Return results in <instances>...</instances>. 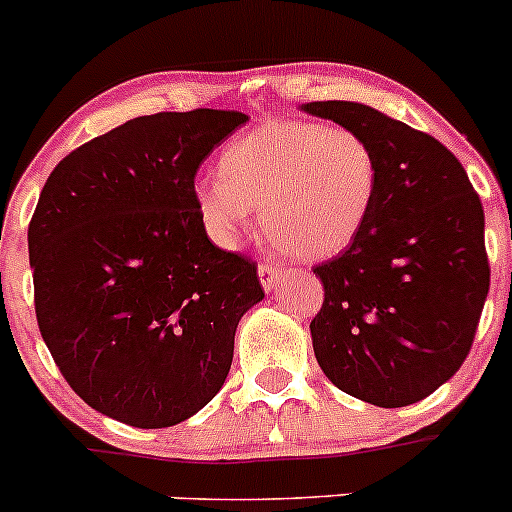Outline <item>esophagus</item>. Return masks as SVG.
<instances>
[{
    "mask_svg": "<svg viewBox=\"0 0 512 512\" xmlns=\"http://www.w3.org/2000/svg\"><path fill=\"white\" fill-rule=\"evenodd\" d=\"M257 275H260L262 287L270 292V290H275L277 285H280L282 275H285V272H282L280 265H260V267H257Z\"/></svg>",
    "mask_w": 512,
    "mask_h": 512,
    "instance_id": "34e87169",
    "label": "esophagus"
}]
</instances>
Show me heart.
Listing matches in <instances>:
<instances>
[{
    "mask_svg": "<svg viewBox=\"0 0 512 512\" xmlns=\"http://www.w3.org/2000/svg\"><path fill=\"white\" fill-rule=\"evenodd\" d=\"M377 157L360 132L310 119H272L222 150L220 175H200L195 205L217 240H235L262 210L272 245L297 260L345 250L377 197Z\"/></svg>",
    "mask_w": 512,
    "mask_h": 512,
    "instance_id": "b5f03b06",
    "label": "heart"
}]
</instances>
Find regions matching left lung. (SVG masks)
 Wrapping results in <instances>:
<instances>
[{"instance_id": "8db88e82", "label": "left lung", "mask_w": 512, "mask_h": 512, "mask_svg": "<svg viewBox=\"0 0 512 512\" xmlns=\"http://www.w3.org/2000/svg\"><path fill=\"white\" fill-rule=\"evenodd\" d=\"M375 150L377 197L360 235L312 267L325 287L310 322L327 380L377 408H403L468 357L490 287L485 215L458 157L360 102H307Z\"/></svg>"}]
</instances>
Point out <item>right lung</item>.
I'll use <instances>...</instances> for the list:
<instances>
[{"instance_id": "obj_1", "label": "right lung", "mask_w": 512, "mask_h": 512, "mask_svg": "<svg viewBox=\"0 0 512 512\" xmlns=\"http://www.w3.org/2000/svg\"><path fill=\"white\" fill-rule=\"evenodd\" d=\"M245 122L235 109L135 117L44 182L27 235L39 332L107 418L170 428L225 385L237 322L265 292L255 262L212 245L192 185Z\"/></svg>"}]
</instances>
